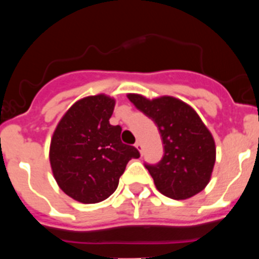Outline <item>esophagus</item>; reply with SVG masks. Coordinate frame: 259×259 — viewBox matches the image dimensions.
Here are the masks:
<instances>
[{
    "instance_id": "34e87169",
    "label": "esophagus",
    "mask_w": 259,
    "mask_h": 259,
    "mask_svg": "<svg viewBox=\"0 0 259 259\" xmlns=\"http://www.w3.org/2000/svg\"><path fill=\"white\" fill-rule=\"evenodd\" d=\"M135 148H137L138 150L140 151V154L143 153V145H142V143H140V142H137V143H135Z\"/></svg>"
}]
</instances>
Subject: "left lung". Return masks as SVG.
<instances>
[{"instance_id": "left-lung-1", "label": "left lung", "mask_w": 259, "mask_h": 259, "mask_svg": "<svg viewBox=\"0 0 259 259\" xmlns=\"http://www.w3.org/2000/svg\"><path fill=\"white\" fill-rule=\"evenodd\" d=\"M127 99L155 122L163 140V159L154 165L145 164L156 189L177 200L202 192L215 163V143L199 115L173 96L149 100L127 94Z\"/></svg>"}]
</instances>
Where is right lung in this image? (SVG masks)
Here are the masks:
<instances>
[{
  "label": "right lung",
  "instance_id": "right-lung-1",
  "mask_svg": "<svg viewBox=\"0 0 259 259\" xmlns=\"http://www.w3.org/2000/svg\"><path fill=\"white\" fill-rule=\"evenodd\" d=\"M115 100L104 94L76 101L57 124L50 145L52 174L62 192L83 204L116 190L137 148L121 143V127L109 122Z\"/></svg>",
  "mask_w": 259,
  "mask_h": 259
}]
</instances>
